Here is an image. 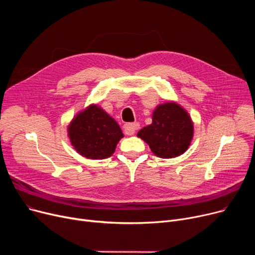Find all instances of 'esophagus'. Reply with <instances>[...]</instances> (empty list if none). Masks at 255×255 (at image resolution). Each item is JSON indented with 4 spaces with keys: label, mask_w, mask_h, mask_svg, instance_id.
Returning a JSON list of instances; mask_svg holds the SVG:
<instances>
[{
    "label": "esophagus",
    "mask_w": 255,
    "mask_h": 255,
    "mask_svg": "<svg viewBox=\"0 0 255 255\" xmlns=\"http://www.w3.org/2000/svg\"><path fill=\"white\" fill-rule=\"evenodd\" d=\"M138 128H139V124L138 123H128V124L124 125V130L126 131L127 134H129V135L134 134V133L136 132V130H138Z\"/></svg>",
    "instance_id": "obj_1"
}]
</instances>
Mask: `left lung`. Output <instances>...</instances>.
<instances>
[{
	"instance_id": "left-lung-1",
	"label": "left lung",
	"mask_w": 255,
	"mask_h": 255,
	"mask_svg": "<svg viewBox=\"0 0 255 255\" xmlns=\"http://www.w3.org/2000/svg\"><path fill=\"white\" fill-rule=\"evenodd\" d=\"M152 120V124L139 130L137 136L150 145L156 156L173 158L188 149L193 135V124L180 105L173 102L159 105Z\"/></svg>"
}]
</instances>
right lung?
Returning <instances> with one entry per match:
<instances>
[{
	"instance_id": "1",
	"label": "right lung",
	"mask_w": 255,
	"mask_h": 255,
	"mask_svg": "<svg viewBox=\"0 0 255 255\" xmlns=\"http://www.w3.org/2000/svg\"><path fill=\"white\" fill-rule=\"evenodd\" d=\"M69 137L75 150L87 158L110 157L123 137L116 121L97 105H91L77 115L68 128Z\"/></svg>"
}]
</instances>
